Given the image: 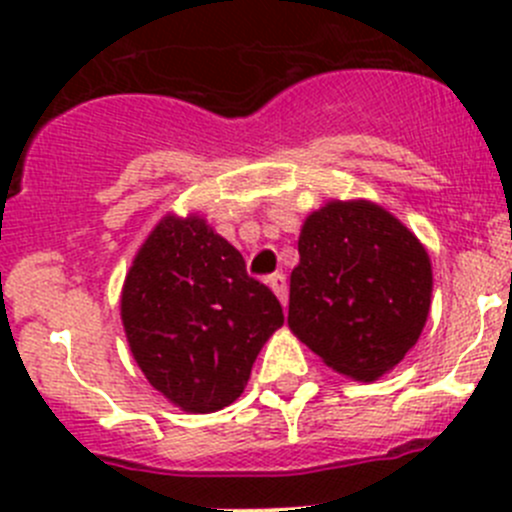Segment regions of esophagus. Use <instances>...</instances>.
Here are the masks:
<instances>
[{
	"mask_svg": "<svg viewBox=\"0 0 512 512\" xmlns=\"http://www.w3.org/2000/svg\"><path fill=\"white\" fill-rule=\"evenodd\" d=\"M267 285H270L272 292L277 294V299L287 307V277L282 272H275V275L267 277Z\"/></svg>",
	"mask_w": 512,
	"mask_h": 512,
	"instance_id": "esophagus-1",
	"label": "esophagus"
}]
</instances>
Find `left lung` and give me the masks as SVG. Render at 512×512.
<instances>
[{
  "label": "left lung",
  "mask_w": 512,
  "mask_h": 512,
  "mask_svg": "<svg viewBox=\"0 0 512 512\" xmlns=\"http://www.w3.org/2000/svg\"><path fill=\"white\" fill-rule=\"evenodd\" d=\"M289 332L356 381L389 374L421 337L433 270L421 240L371 200H329L304 220Z\"/></svg>",
  "instance_id": "8db88e82"
}]
</instances>
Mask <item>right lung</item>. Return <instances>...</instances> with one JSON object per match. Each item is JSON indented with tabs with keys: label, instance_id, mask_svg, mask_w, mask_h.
<instances>
[{
	"label": "right lung",
	"instance_id": "obj_1",
	"mask_svg": "<svg viewBox=\"0 0 512 512\" xmlns=\"http://www.w3.org/2000/svg\"><path fill=\"white\" fill-rule=\"evenodd\" d=\"M121 322L148 384L180 411L213 414L245 391L285 314L203 215L168 213L126 272Z\"/></svg>",
	"mask_w": 512,
	"mask_h": 512
}]
</instances>
